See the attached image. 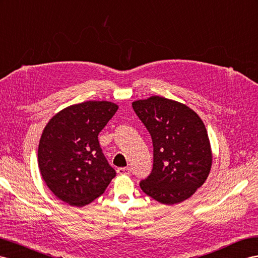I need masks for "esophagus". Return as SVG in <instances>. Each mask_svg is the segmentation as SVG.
Returning a JSON list of instances; mask_svg holds the SVG:
<instances>
[{
	"instance_id": "esophagus-1",
	"label": "esophagus",
	"mask_w": 258,
	"mask_h": 258,
	"mask_svg": "<svg viewBox=\"0 0 258 258\" xmlns=\"http://www.w3.org/2000/svg\"><path fill=\"white\" fill-rule=\"evenodd\" d=\"M116 172L120 175H128L131 173V169L130 168H117Z\"/></svg>"
}]
</instances>
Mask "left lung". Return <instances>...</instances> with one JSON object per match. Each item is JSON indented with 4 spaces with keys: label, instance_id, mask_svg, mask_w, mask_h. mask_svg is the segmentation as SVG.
I'll return each instance as SVG.
<instances>
[{
    "label": "left lung",
    "instance_id": "left-lung-1",
    "mask_svg": "<svg viewBox=\"0 0 258 258\" xmlns=\"http://www.w3.org/2000/svg\"><path fill=\"white\" fill-rule=\"evenodd\" d=\"M132 105L154 145V168L141 188L164 205L184 202L207 180L213 164L204 122L186 104L160 96Z\"/></svg>",
    "mask_w": 258,
    "mask_h": 258
}]
</instances>
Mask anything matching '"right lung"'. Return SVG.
I'll return each instance as SVG.
<instances>
[{
	"instance_id": "right-lung-1",
	"label": "right lung",
	"mask_w": 258,
	"mask_h": 258,
	"mask_svg": "<svg viewBox=\"0 0 258 258\" xmlns=\"http://www.w3.org/2000/svg\"><path fill=\"white\" fill-rule=\"evenodd\" d=\"M117 109L111 101H85L64 108L45 125L39 142L38 166L58 200L71 206H86L102 195L115 176L98 134Z\"/></svg>"
}]
</instances>
